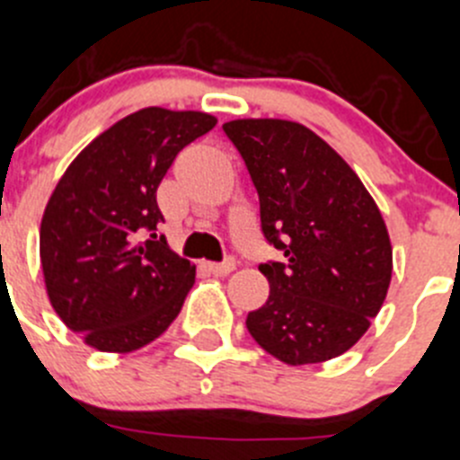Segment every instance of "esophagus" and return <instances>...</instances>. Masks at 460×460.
Wrapping results in <instances>:
<instances>
[{"label":"esophagus","instance_id":"obj_1","mask_svg":"<svg viewBox=\"0 0 460 460\" xmlns=\"http://www.w3.org/2000/svg\"><path fill=\"white\" fill-rule=\"evenodd\" d=\"M206 268H208V272L216 274V277H226V274L235 268V261L226 259V261H222V263H206Z\"/></svg>","mask_w":460,"mask_h":460}]
</instances>
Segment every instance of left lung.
I'll use <instances>...</instances> for the list:
<instances>
[{
  "label": "left lung",
  "mask_w": 460,
  "mask_h": 460,
  "mask_svg": "<svg viewBox=\"0 0 460 460\" xmlns=\"http://www.w3.org/2000/svg\"><path fill=\"white\" fill-rule=\"evenodd\" d=\"M250 170L261 225L283 263L261 265L270 297L247 332L286 366L345 354L370 329L393 277V244L363 181L299 122L243 118L222 124Z\"/></svg>",
  "instance_id": "8db88e82"
}]
</instances>
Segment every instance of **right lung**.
Returning a JSON list of instances; mask_svg holds the SVG:
<instances>
[{
    "label": "right lung",
    "mask_w": 460,
    "mask_h": 460,
    "mask_svg": "<svg viewBox=\"0 0 460 460\" xmlns=\"http://www.w3.org/2000/svg\"><path fill=\"white\" fill-rule=\"evenodd\" d=\"M216 124L201 111L140 109L85 145L56 183L40 222L47 297L93 349H140L181 311L195 265L156 234V190L177 154Z\"/></svg>",
    "instance_id": "obj_1"
}]
</instances>
